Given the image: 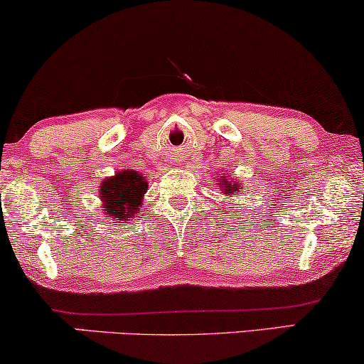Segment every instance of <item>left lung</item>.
I'll return each mask as SVG.
<instances>
[{
  "mask_svg": "<svg viewBox=\"0 0 364 364\" xmlns=\"http://www.w3.org/2000/svg\"><path fill=\"white\" fill-rule=\"evenodd\" d=\"M221 186H223V194H232V192H235V191H237V186H236V183H235V186H231V183H230V181H228V178L226 177H224V178H221Z\"/></svg>",
  "mask_w": 364,
  "mask_h": 364,
  "instance_id": "8db88e82",
  "label": "left lung"
}]
</instances>
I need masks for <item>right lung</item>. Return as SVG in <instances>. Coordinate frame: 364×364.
Instances as JSON below:
<instances>
[{"label":"right lung","instance_id":"right-lung-1","mask_svg":"<svg viewBox=\"0 0 364 364\" xmlns=\"http://www.w3.org/2000/svg\"><path fill=\"white\" fill-rule=\"evenodd\" d=\"M148 191V183L136 170H121L114 177L106 178L101 183L102 209L106 218L128 221L141 209L143 194Z\"/></svg>","mask_w":364,"mask_h":364}]
</instances>
